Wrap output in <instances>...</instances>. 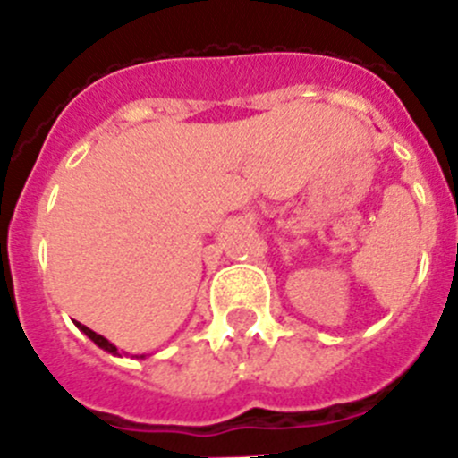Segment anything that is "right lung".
I'll return each instance as SVG.
<instances>
[{"label": "right lung", "instance_id": "obj_1", "mask_svg": "<svg viewBox=\"0 0 458 458\" xmlns=\"http://www.w3.org/2000/svg\"><path fill=\"white\" fill-rule=\"evenodd\" d=\"M75 325H77V327L81 329V332L86 334V336L90 338V341L95 343V345H98V347H102V350H106V352H111V354H117V347H115V345H111V343H108L106 338H104V336H99V334H95L93 329H89V327H86V325H81V323H75Z\"/></svg>", "mask_w": 458, "mask_h": 458}]
</instances>
